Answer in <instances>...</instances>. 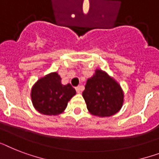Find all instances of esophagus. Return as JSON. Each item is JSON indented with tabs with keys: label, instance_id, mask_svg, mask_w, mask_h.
I'll return each instance as SVG.
<instances>
[{
	"label": "esophagus",
	"instance_id": "esophagus-1",
	"mask_svg": "<svg viewBox=\"0 0 159 159\" xmlns=\"http://www.w3.org/2000/svg\"><path fill=\"white\" fill-rule=\"evenodd\" d=\"M76 91H77V93H81V91H82V87L81 86H77L76 87Z\"/></svg>",
	"mask_w": 159,
	"mask_h": 159
}]
</instances>
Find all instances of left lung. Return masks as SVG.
I'll return each mask as SVG.
<instances>
[{"instance_id":"8db88e82","label":"left lung","mask_w":159,"mask_h":159,"mask_svg":"<svg viewBox=\"0 0 159 159\" xmlns=\"http://www.w3.org/2000/svg\"><path fill=\"white\" fill-rule=\"evenodd\" d=\"M82 96L87 109L98 117H110L121 109L124 94L121 86L113 77L100 69L86 82Z\"/></svg>"}]
</instances>
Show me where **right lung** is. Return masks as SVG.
Wrapping results in <instances>:
<instances>
[{"label":"right lung","instance_id":"1","mask_svg":"<svg viewBox=\"0 0 159 159\" xmlns=\"http://www.w3.org/2000/svg\"><path fill=\"white\" fill-rule=\"evenodd\" d=\"M76 95L70 84L62 85L57 73L40 78L32 88L31 98L34 108L45 115H58L66 109L68 102Z\"/></svg>","mask_w":159,"mask_h":159}]
</instances>
